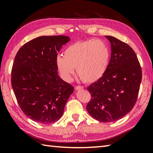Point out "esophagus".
<instances>
[{
	"label": "esophagus",
	"mask_w": 153,
	"mask_h": 153,
	"mask_svg": "<svg viewBox=\"0 0 153 153\" xmlns=\"http://www.w3.org/2000/svg\"><path fill=\"white\" fill-rule=\"evenodd\" d=\"M75 88H76V90H82L83 88H84V87L81 86H76Z\"/></svg>",
	"instance_id": "esophagus-1"
}]
</instances>
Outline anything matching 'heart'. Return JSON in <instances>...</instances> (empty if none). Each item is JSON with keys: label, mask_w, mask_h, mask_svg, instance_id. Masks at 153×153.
Returning <instances> with one entry per match:
<instances>
[{"label": "heart", "mask_w": 153, "mask_h": 153, "mask_svg": "<svg viewBox=\"0 0 153 153\" xmlns=\"http://www.w3.org/2000/svg\"><path fill=\"white\" fill-rule=\"evenodd\" d=\"M63 56L56 57V65L64 79L69 81L76 68L83 82L94 83L107 70L110 52L104 41L95 39L72 44L65 48Z\"/></svg>", "instance_id": "1"}]
</instances>
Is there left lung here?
<instances>
[{
    "instance_id": "8db88e82",
    "label": "left lung",
    "mask_w": 153,
    "mask_h": 153,
    "mask_svg": "<svg viewBox=\"0 0 153 153\" xmlns=\"http://www.w3.org/2000/svg\"><path fill=\"white\" fill-rule=\"evenodd\" d=\"M111 42L109 63L103 76L87 88L91 99L87 111L100 122H112L132 109L142 81V69L135 52L113 36H105Z\"/></svg>"
}]
</instances>
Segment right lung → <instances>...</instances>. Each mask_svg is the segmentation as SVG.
Segmentation results:
<instances>
[{"label": "right lung", "instance_id": "obj_1", "mask_svg": "<svg viewBox=\"0 0 153 153\" xmlns=\"http://www.w3.org/2000/svg\"><path fill=\"white\" fill-rule=\"evenodd\" d=\"M70 40L65 36H40L25 43L17 53L11 85L21 109L38 123L58 121L74 92V87L58 75L57 53Z\"/></svg>", "mask_w": 153, "mask_h": 153}]
</instances>
